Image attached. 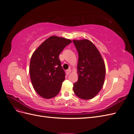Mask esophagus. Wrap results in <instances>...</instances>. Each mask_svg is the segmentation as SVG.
I'll return each instance as SVG.
<instances>
[{"instance_id": "esophagus-1", "label": "esophagus", "mask_w": 134, "mask_h": 134, "mask_svg": "<svg viewBox=\"0 0 134 134\" xmlns=\"http://www.w3.org/2000/svg\"><path fill=\"white\" fill-rule=\"evenodd\" d=\"M70 72H71V70L70 69H69L66 70V75L69 74L70 73Z\"/></svg>"}]
</instances>
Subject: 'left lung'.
Instances as JSON below:
<instances>
[{
    "label": "left lung",
    "mask_w": 134,
    "mask_h": 134,
    "mask_svg": "<svg viewBox=\"0 0 134 134\" xmlns=\"http://www.w3.org/2000/svg\"><path fill=\"white\" fill-rule=\"evenodd\" d=\"M78 53V80L73 85L75 95L83 99H91L102 89L106 74L104 61L99 51L86 39L73 40Z\"/></svg>",
    "instance_id": "left-lung-1"
}]
</instances>
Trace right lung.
I'll use <instances>...</instances> for the list:
<instances>
[{"label":"right lung","mask_w":134,"mask_h":134,"mask_svg":"<svg viewBox=\"0 0 134 134\" xmlns=\"http://www.w3.org/2000/svg\"><path fill=\"white\" fill-rule=\"evenodd\" d=\"M71 42L70 40L52 36L46 39L32 55L31 80L36 92L43 98H53L60 91L65 73L59 55Z\"/></svg>","instance_id":"right-lung-1"}]
</instances>
